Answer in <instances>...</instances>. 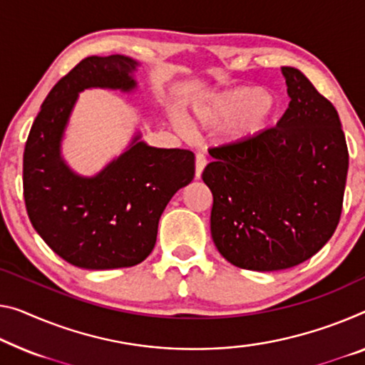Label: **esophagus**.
I'll list each match as a JSON object with an SVG mask.
<instances>
[{"label":"esophagus","mask_w":365,"mask_h":365,"mask_svg":"<svg viewBox=\"0 0 365 365\" xmlns=\"http://www.w3.org/2000/svg\"><path fill=\"white\" fill-rule=\"evenodd\" d=\"M207 165V158L204 153H197L195 155V178H200L202 176V171H204V168Z\"/></svg>","instance_id":"1"}]
</instances>
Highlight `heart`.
Listing matches in <instances>:
<instances>
[{
	"label": "heart",
	"mask_w": 365,
	"mask_h": 365,
	"mask_svg": "<svg viewBox=\"0 0 365 365\" xmlns=\"http://www.w3.org/2000/svg\"><path fill=\"white\" fill-rule=\"evenodd\" d=\"M274 101L262 88H238L199 104L195 115L202 125H217L243 115V128L257 132L272 117Z\"/></svg>",
	"instance_id": "obj_1"
}]
</instances>
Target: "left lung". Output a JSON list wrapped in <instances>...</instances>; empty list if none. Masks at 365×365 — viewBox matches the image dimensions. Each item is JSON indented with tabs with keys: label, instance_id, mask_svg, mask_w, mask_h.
<instances>
[{
	"label": "left lung",
	"instance_id": "left-lung-1",
	"mask_svg": "<svg viewBox=\"0 0 365 365\" xmlns=\"http://www.w3.org/2000/svg\"><path fill=\"white\" fill-rule=\"evenodd\" d=\"M290 98L276 127L212 148V240L228 262L280 271L310 259L343 210L349 153L334 106L300 70L282 66Z\"/></svg>",
	"mask_w": 365,
	"mask_h": 365
}]
</instances>
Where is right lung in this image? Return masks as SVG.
Here are the masks:
<instances>
[{"label":"right lung","instance_id":"obj_1","mask_svg":"<svg viewBox=\"0 0 365 365\" xmlns=\"http://www.w3.org/2000/svg\"><path fill=\"white\" fill-rule=\"evenodd\" d=\"M138 63L125 55L88 57L52 88L31 127L22 186L32 227L61 259L83 269L130 267L156 243L168 202L194 178V153L155 148L140 133L119 158L85 178L61 158V138L78 93L137 88Z\"/></svg>","mask_w":365,"mask_h":365}]
</instances>
